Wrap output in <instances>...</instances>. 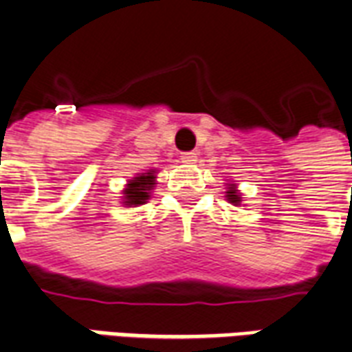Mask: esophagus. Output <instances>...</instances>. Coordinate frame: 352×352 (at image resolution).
<instances>
[{
	"mask_svg": "<svg viewBox=\"0 0 352 352\" xmlns=\"http://www.w3.org/2000/svg\"><path fill=\"white\" fill-rule=\"evenodd\" d=\"M196 160H197L196 153H183V155H181V162L183 164H196Z\"/></svg>",
	"mask_w": 352,
	"mask_h": 352,
	"instance_id": "1",
	"label": "esophagus"
}]
</instances>
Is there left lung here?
<instances>
[{
	"instance_id": "8db88e82",
	"label": "left lung",
	"mask_w": 352,
	"mask_h": 352,
	"mask_svg": "<svg viewBox=\"0 0 352 352\" xmlns=\"http://www.w3.org/2000/svg\"><path fill=\"white\" fill-rule=\"evenodd\" d=\"M226 197H228L229 203H233V205H236V207H239V205H241V201H242L241 192L236 190L235 184H229L228 192H226Z\"/></svg>"
}]
</instances>
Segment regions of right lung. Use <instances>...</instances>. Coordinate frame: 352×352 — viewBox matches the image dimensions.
<instances>
[{
	"instance_id": "right-lung-1",
	"label": "right lung",
	"mask_w": 352,
	"mask_h": 352,
	"mask_svg": "<svg viewBox=\"0 0 352 352\" xmlns=\"http://www.w3.org/2000/svg\"><path fill=\"white\" fill-rule=\"evenodd\" d=\"M155 173V169H149L147 173H140L132 181H129L126 188L123 190V205L138 207V205H143L151 197V190L156 184Z\"/></svg>"
}]
</instances>
